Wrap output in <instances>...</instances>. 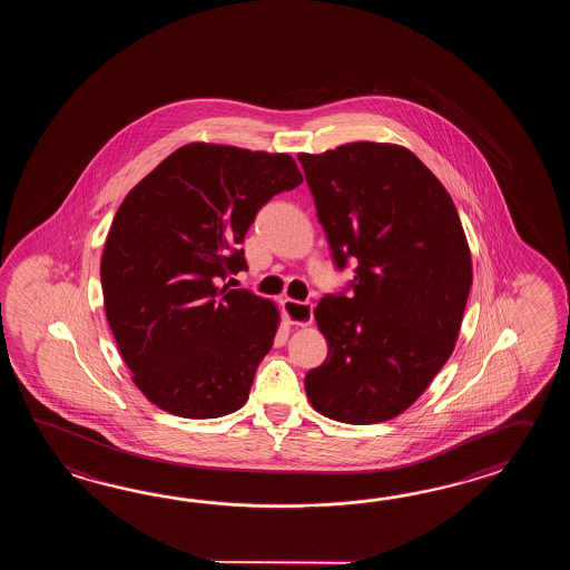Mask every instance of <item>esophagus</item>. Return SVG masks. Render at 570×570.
Instances as JSON below:
<instances>
[{
	"label": "esophagus",
	"instance_id": "obj_1",
	"mask_svg": "<svg viewBox=\"0 0 570 570\" xmlns=\"http://www.w3.org/2000/svg\"><path fill=\"white\" fill-rule=\"evenodd\" d=\"M283 312L291 324L295 326H309L314 322V303L283 299Z\"/></svg>",
	"mask_w": 570,
	"mask_h": 570
}]
</instances>
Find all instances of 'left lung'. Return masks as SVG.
Wrapping results in <instances>:
<instances>
[{"mask_svg":"<svg viewBox=\"0 0 570 570\" xmlns=\"http://www.w3.org/2000/svg\"><path fill=\"white\" fill-rule=\"evenodd\" d=\"M336 267L351 295L315 307L327 358L305 375L315 412L379 424L405 412L449 361L473 285L459 212L407 148L352 142L299 155Z\"/></svg>","mask_w":570,"mask_h":570,"instance_id":"1","label":"left lung"}]
</instances>
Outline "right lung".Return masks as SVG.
Instances as JSON below:
<instances>
[{
  "mask_svg": "<svg viewBox=\"0 0 570 570\" xmlns=\"http://www.w3.org/2000/svg\"><path fill=\"white\" fill-rule=\"evenodd\" d=\"M302 181L289 155L191 142L121 202L99 267L106 317L160 410L209 420L248 400L279 312L219 283L248 268L240 244L256 212Z\"/></svg>",
  "mask_w": 570,
  "mask_h": 570,
  "instance_id": "add662e5",
  "label": "right lung"
}]
</instances>
